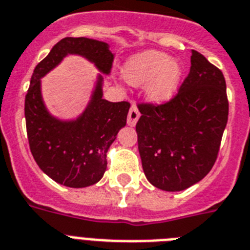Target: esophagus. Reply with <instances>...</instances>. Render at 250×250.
Listing matches in <instances>:
<instances>
[{
	"label": "esophagus",
	"instance_id": "obj_1",
	"mask_svg": "<svg viewBox=\"0 0 250 250\" xmlns=\"http://www.w3.org/2000/svg\"><path fill=\"white\" fill-rule=\"evenodd\" d=\"M139 118H140L139 109H137V106H136V105H132L131 109H129V111H128L127 125H128L129 127H135L136 123H137V121H139Z\"/></svg>",
	"mask_w": 250,
	"mask_h": 250
}]
</instances>
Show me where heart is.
<instances>
[{"label": "heart", "mask_w": 250, "mask_h": 250, "mask_svg": "<svg viewBox=\"0 0 250 250\" xmlns=\"http://www.w3.org/2000/svg\"><path fill=\"white\" fill-rule=\"evenodd\" d=\"M122 76L131 86L146 84L145 96L153 104H166L180 90L182 66L166 52L146 50L125 60Z\"/></svg>", "instance_id": "b5f03b06"}]
</instances>
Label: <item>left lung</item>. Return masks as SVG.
Returning <instances> with one entry per match:
<instances>
[{
	"label": "left lung",
	"mask_w": 250,
	"mask_h": 250,
	"mask_svg": "<svg viewBox=\"0 0 250 250\" xmlns=\"http://www.w3.org/2000/svg\"><path fill=\"white\" fill-rule=\"evenodd\" d=\"M139 109L136 132L147 181L164 191H182L206 177L229 117L220 69L192 50L190 73L177 96L164 105Z\"/></svg>",
	"instance_id": "1"
}]
</instances>
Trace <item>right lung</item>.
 Wrapping results in <instances>:
<instances>
[{"instance_id":"add662e5","label":"right lung","mask_w":250,"mask_h":250,"mask_svg":"<svg viewBox=\"0 0 250 250\" xmlns=\"http://www.w3.org/2000/svg\"><path fill=\"white\" fill-rule=\"evenodd\" d=\"M69 54L86 58L99 70L90 100L76 119L62 120L49 113L42 96L40 79ZM114 62L110 44L86 37H66L38 62L25 96V123L30 151L38 167L68 188H87L106 171V153L127 121L129 104L103 99L104 76Z\"/></svg>"}]
</instances>
